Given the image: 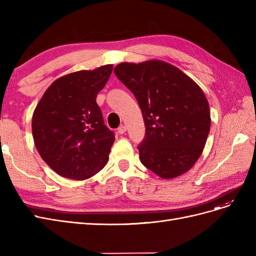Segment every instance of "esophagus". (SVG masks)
Returning a JSON list of instances; mask_svg holds the SVG:
<instances>
[{
	"label": "esophagus",
	"mask_w": 256,
	"mask_h": 256,
	"mask_svg": "<svg viewBox=\"0 0 256 256\" xmlns=\"http://www.w3.org/2000/svg\"><path fill=\"white\" fill-rule=\"evenodd\" d=\"M127 131V128H126V126H120V128H118V134H124Z\"/></svg>",
	"instance_id": "1"
}]
</instances>
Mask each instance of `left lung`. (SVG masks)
<instances>
[{
  "instance_id": "8db88e82",
  "label": "left lung",
  "mask_w": 256,
  "mask_h": 256,
  "mask_svg": "<svg viewBox=\"0 0 256 256\" xmlns=\"http://www.w3.org/2000/svg\"><path fill=\"white\" fill-rule=\"evenodd\" d=\"M114 72L134 92L143 114L145 138L138 147L143 166L164 180L187 173L202 154L210 130L203 90L160 60L124 62Z\"/></svg>"
}]
</instances>
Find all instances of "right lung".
I'll return each instance as SVG.
<instances>
[{"mask_svg":"<svg viewBox=\"0 0 256 256\" xmlns=\"http://www.w3.org/2000/svg\"><path fill=\"white\" fill-rule=\"evenodd\" d=\"M113 65L79 70L54 81L32 118L34 144L42 160L62 177L84 180L102 170L115 136L96 102Z\"/></svg>","mask_w":256,"mask_h":256,"instance_id":"obj_1","label":"right lung"}]
</instances>
